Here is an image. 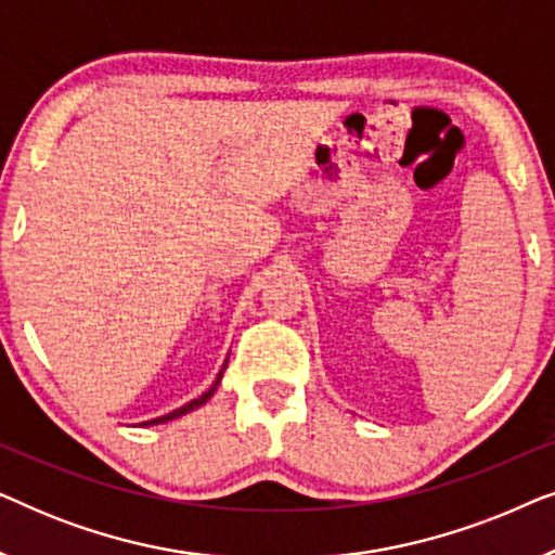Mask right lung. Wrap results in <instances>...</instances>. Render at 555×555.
Wrapping results in <instances>:
<instances>
[{
  "instance_id": "add662e5",
  "label": "right lung",
  "mask_w": 555,
  "mask_h": 555,
  "mask_svg": "<svg viewBox=\"0 0 555 555\" xmlns=\"http://www.w3.org/2000/svg\"><path fill=\"white\" fill-rule=\"evenodd\" d=\"M224 369H227V361H224V366H222V371H219V374H217V382H215V384H211V386H209V389H207V391H204L199 399H192V401H189V404H184V406H179V409H173V412H169V414H164V416H156V420H151V422H143V424H149V427H151V424H164V422H171V420H177V416H184V414H189V412H194V409H199L202 404H207V401H209V397H211V393H215V391H217V386H219V382H222V374H224Z\"/></svg>"
}]
</instances>
